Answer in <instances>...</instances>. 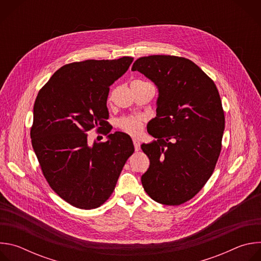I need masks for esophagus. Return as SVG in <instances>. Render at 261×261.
<instances>
[{
  "label": "esophagus",
  "instance_id": "obj_1",
  "mask_svg": "<svg viewBox=\"0 0 261 261\" xmlns=\"http://www.w3.org/2000/svg\"><path fill=\"white\" fill-rule=\"evenodd\" d=\"M133 144H134V148L136 152L140 150V142L138 139H133Z\"/></svg>",
  "mask_w": 261,
  "mask_h": 261
}]
</instances>
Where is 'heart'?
<instances>
[{
	"label": "heart",
	"instance_id": "1",
	"mask_svg": "<svg viewBox=\"0 0 261 261\" xmlns=\"http://www.w3.org/2000/svg\"><path fill=\"white\" fill-rule=\"evenodd\" d=\"M134 82H140V81H134ZM119 127L124 132L133 136H137L141 133L143 129L142 119L140 117L124 118L119 122Z\"/></svg>",
	"mask_w": 261,
	"mask_h": 261
}]
</instances>
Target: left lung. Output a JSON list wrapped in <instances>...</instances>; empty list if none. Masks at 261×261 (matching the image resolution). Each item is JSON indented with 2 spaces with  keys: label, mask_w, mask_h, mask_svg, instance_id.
<instances>
[{
  "label": "left lung",
  "mask_w": 261,
  "mask_h": 261,
  "mask_svg": "<svg viewBox=\"0 0 261 261\" xmlns=\"http://www.w3.org/2000/svg\"><path fill=\"white\" fill-rule=\"evenodd\" d=\"M138 71L158 89L156 118L142 143L150 167L141 175L145 192L165 205L194 197L211 177L225 128L222 102L214 82L192 61L174 56L137 59Z\"/></svg>",
  "instance_id": "obj_1"
}]
</instances>
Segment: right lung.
Wrapping results in <instances>:
<instances>
[{"label": "right lung", "mask_w": 261, "mask_h": 261, "mask_svg": "<svg viewBox=\"0 0 261 261\" xmlns=\"http://www.w3.org/2000/svg\"><path fill=\"white\" fill-rule=\"evenodd\" d=\"M133 62L87 60L61 67L39 91L33 110L34 152L51 189L71 205L92 210L114 192L120 173L133 154L131 137L110 133L93 144L86 132L107 125L109 87Z\"/></svg>", "instance_id": "right-lung-1"}]
</instances>
